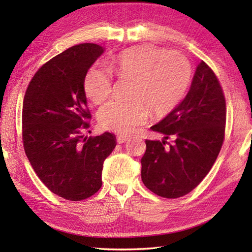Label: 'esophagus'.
Instances as JSON below:
<instances>
[{"instance_id": "obj_1", "label": "esophagus", "mask_w": 252, "mask_h": 252, "mask_svg": "<svg viewBox=\"0 0 252 252\" xmlns=\"http://www.w3.org/2000/svg\"><path fill=\"white\" fill-rule=\"evenodd\" d=\"M117 141H118V143H120V144L125 143V142H126V141H127V136H125V135H119L118 138H117Z\"/></svg>"}]
</instances>
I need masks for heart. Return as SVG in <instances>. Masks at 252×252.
Wrapping results in <instances>:
<instances>
[{
  "mask_svg": "<svg viewBox=\"0 0 252 252\" xmlns=\"http://www.w3.org/2000/svg\"><path fill=\"white\" fill-rule=\"evenodd\" d=\"M118 78L133 81L126 102L110 101L97 111L102 127L127 134L147 121L149 113L162 117L176 108L185 96L191 81V64L177 51L141 45L123 51L109 62ZM85 95L100 104L110 96L112 76L101 67L92 66L84 78Z\"/></svg>",
  "mask_w": 252,
  "mask_h": 252,
  "instance_id": "obj_1",
  "label": "heart"
}]
</instances>
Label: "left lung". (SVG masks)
I'll return each instance as SVG.
<instances>
[{
  "label": "left lung",
  "mask_w": 252,
  "mask_h": 252,
  "mask_svg": "<svg viewBox=\"0 0 252 252\" xmlns=\"http://www.w3.org/2000/svg\"><path fill=\"white\" fill-rule=\"evenodd\" d=\"M225 99L215 72L201 61L190 90L163 120L151 126L164 135L146 140L141 178L149 190L168 199L191 192L210 171L224 140ZM171 138L173 142L166 140Z\"/></svg>",
  "instance_id": "8db88e82"
}]
</instances>
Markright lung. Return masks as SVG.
<instances>
[{
    "label": "right lung",
    "mask_w": 252,
    "mask_h": 252,
    "mask_svg": "<svg viewBox=\"0 0 252 252\" xmlns=\"http://www.w3.org/2000/svg\"><path fill=\"white\" fill-rule=\"evenodd\" d=\"M103 51L93 43L65 50L36 71L24 95L25 155L51 192L70 201L99 191L103 162L117 146L116 135L110 132L83 135L91 120L84 78Z\"/></svg>",
    "instance_id": "obj_1"
}]
</instances>
